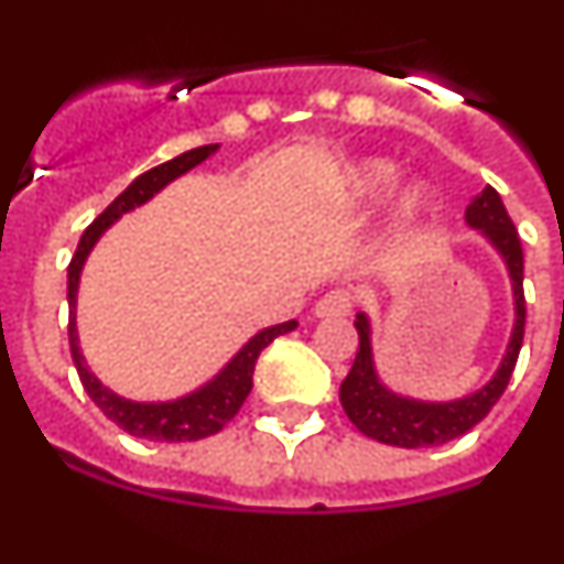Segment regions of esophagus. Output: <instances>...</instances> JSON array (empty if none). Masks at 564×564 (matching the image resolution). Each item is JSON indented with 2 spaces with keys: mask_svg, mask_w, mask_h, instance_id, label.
Segmentation results:
<instances>
[{
  "mask_svg": "<svg viewBox=\"0 0 564 564\" xmlns=\"http://www.w3.org/2000/svg\"><path fill=\"white\" fill-rule=\"evenodd\" d=\"M356 297L354 292H347V289H334V292H325L323 297L317 300V308L314 312L319 317H345V314L354 312Z\"/></svg>",
  "mask_w": 564,
  "mask_h": 564,
  "instance_id": "esophagus-1",
  "label": "esophagus"
}]
</instances>
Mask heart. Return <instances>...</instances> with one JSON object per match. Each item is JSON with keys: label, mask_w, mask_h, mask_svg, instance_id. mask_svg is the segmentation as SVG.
Wrapping results in <instances>:
<instances>
[{"label": "heart", "mask_w": 564, "mask_h": 564, "mask_svg": "<svg viewBox=\"0 0 564 564\" xmlns=\"http://www.w3.org/2000/svg\"><path fill=\"white\" fill-rule=\"evenodd\" d=\"M398 166L389 161H367L356 172V194L365 199H378L398 183ZM429 205V192L423 186H409L398 199V219H417Z\"/></svg>", "instance_id": "obj_1"}]
</instances>
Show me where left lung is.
Returning <instances> with one entry per match:
<instances>
[{"mask_svg":"<svg viewBox=\"0 0 564 564\" xmlns=\"http://www.w3.org/2000/svg\"><path fill=\"white\" fill-rule=\"evenodd\" d=\"M467 223L473 228H481L492 245L501 250L507 258L509 275H512L514 286V306H518V319H514V334L509 341L507 359L501 361V370L496 378L476 394L465 398V401L454 403H420L398 398L389 389L378 383L376 370H372V350H370V325H367L365 314L356 319V330H359V350H356V361L341 381L339 401L345 406L347 417L361 434L370 440L383 442V445H398V448H431V445H442L456 436L467 434L476 423H481L489 414V409L496 406L503 389L509 387L514 365H518L520 347H523L525 334V294H523V245L514 223L509 219L507 208H503L501 197L492 186L484 188L470 205H467Z\"/></svg>","mask_w":564,"mask_h":564,"instance_id":"1","label":"left lung"}]
</instances>
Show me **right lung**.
Listing matches in <instances>:
<instances>
[{
  "label": "right lung",
  "mask_w": 564,
  "mask_h": 564,
  "mask_svg": "<svg viewBox=\"0 0 564 564\" xmlns=\"http://www.w3.org/2000/svg\"><path fill=\"white\" fill-rule=\"evenodd\" d=\"M217 150V144H205L197 150H188L183 155L172 158V161L161 163V166H152L150 172L135 177L128 188H124L108 208L94 219L91 225L83 234L80 245H77L75 256H72V264H68V347H72V359H75L77 376H80L83 387H86L88 398L102 409L105 417L110 423H116L119 429H124L128 434L139 436V440H152V442H194L205 440V436H214L230 423V420L239 414L241 403L247 401V394L252 389V372H256V361L261 356L270 341H275L281 334L294 330V319L283 325H272V328L261 330L258 336H252L245 345L239 356L219 372L208 387L197 389L188 398L172 403H133L124 401L119 394H113L110 389H105L102 383L94 378V372H88L86 361L80 356V347H77V328H75V300H77V281H80L83 261H86L88 250L94 247V241L102 236V230L108 228L113 219H119L122 214L133 210L135 205L147 203L155 192H161L163 186L175 177H181L183 172H188L192 166L203 163L210 152Z\"/></svg>",
  "instance_id": "obj_1"
}]
</instances>
